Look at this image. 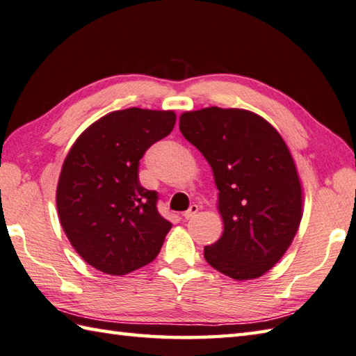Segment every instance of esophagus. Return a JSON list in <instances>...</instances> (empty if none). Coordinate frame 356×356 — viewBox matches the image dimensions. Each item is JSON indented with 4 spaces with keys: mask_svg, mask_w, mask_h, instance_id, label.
<instances>
[{
    "mask_svg": "<svg viewBox=\"0 0 356 356\" xmlns=\"http://www.w3.org/2000/svg\"><path fill=\"white\" fill-rule=\"evenodd\" d=\"M197 213H198V206L197 204H192L191 207H188V210H186V212L183 213V216H184L186 220H192Z\"/></svg>",
    "mask_w": 356,
    "mask_h": 356,
    "instance_id": "1",
    "label": "esophagus"
}]
</instances>
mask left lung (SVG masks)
<instances>
[{"mask_svg":"<svg viewBox=\"0 0 356 356\" xmlns=\"http://www.w3.org/2000/svg\"><path fill=\"white\" fill-rule=\"evenodd\" d=\"M179 130L206 158L224 230L207 263L236 281L255 280L284 255L302 218V186L286 141L245 108L183 112Z\"/></svg>","mask_w":356,"mask_h":356,"instance_id":"left-lung-1","label":"left lung"}]
</instances>
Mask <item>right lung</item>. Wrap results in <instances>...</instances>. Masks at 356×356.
I'll return each mask as SVG.
<instances>
[{
	"label": "right lung",
	"mask_w": 356,
	"mask_h": 356,
	"mask_svg": "<svg viewBox=\"0 0 356 356\" xmlns=\"http://www.w3.org/2000/svg\"><path fill=\"white\" fill-rule=\"evenodd\" d=\"M173 111L129 107L104 115L72 144L56 186L61 227L78 255L107 275L152 263L172 224L156 210V192L138 179L152 144L168 136Z\"/></svg>",
	"instance_id": "add662e5"
}]
</instances>
